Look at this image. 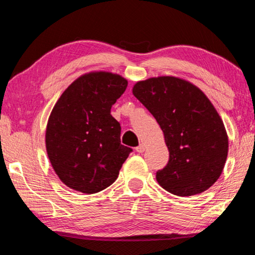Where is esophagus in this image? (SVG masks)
Segmentation results:
<instances>
[{"instance_id":"obj_1","label":"esophagus","mask_w":255,"mask_h":255,"mask_svg":"<svg viewBox=\"0 0 255 255\" xmlns=\"http://www.w3.org/2000/svg\"><path fill=\"white\" fill-rule=\"evenodd\" d=\"M144 150H145V145L144 144H140L139 146H136V148H135V151H136V152H139V153L144 152Z\"/></svg>"}]
</instances>
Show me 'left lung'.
<instances>
[{"label": "left lung", "instance_id": "1", "mask_svg": "<svg viewBox=\"0 0 255 255\" xmlns=\"http://www.w3.org/2000/svg\"><path fill=\"white\" fill-rule=\"evenodd\" d=\"M132 93L157 120L169 150L167 166L155 176L158 184L181 197L215 184L225 166L229 137L207 96L173 76L141 80Z\"/></svg>", "mask_w": 255, "mask_h": 255}]
</instances>
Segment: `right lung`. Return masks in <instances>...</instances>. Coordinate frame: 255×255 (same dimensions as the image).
Masks as SVG:
<instances>
[{"instance_id": "right-lung-1", "label": "right lung", "mask_w": 255, "mask_h": 255, "mask_svg": "<svg viewBox=\"0 0 255 255\" xmlns=\"http://www.w3.org/2000/svg\"><path fill=\"white\" fill-rule=\"evenodd\" d=\"M128 80L109 71L80 76L61 94L49 116L46 149L53 170L69 188L95 194L119 177L132 151L121 144L111 107Z\"/></svg>"}]
</instances>
